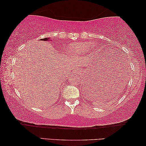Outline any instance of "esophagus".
Instances as JSON below:
<instances>
[{"label": "esophagus", "mask_w": 146, "mask_h": 146, "mask_svg": "<svg viewBox=\"0 0 146 146\" xmlns=\"http://www.w3.org/2000/svg\"><path fill=\"white\" fill-rule=\"evenodd\" d=\"M74 73H77V70H74Z\"/></svg>", "instance_id": "esophagus-1"}]
</instances>
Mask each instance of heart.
I'll return each mask as SVG.
<instances>
[{"instance_id":"heart-1","label":"heart","mask_w":146,"mask_h":146,"mask_svg":"<svg viewBox=\"0 0 146 146\" xmlns=\"http://www.w3.org/2000/svg\"><path fill=\"white\" fill-rule=\"evenodd\" d=\"M88 50V47L86 45H79V46H76L74 49V52H77V53H83V52H86Z\"/></svg>"}]
</instances>
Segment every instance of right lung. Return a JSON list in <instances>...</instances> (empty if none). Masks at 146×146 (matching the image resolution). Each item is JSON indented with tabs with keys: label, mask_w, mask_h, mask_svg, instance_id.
<instances>
[{
	"label": "right lung",
	"mask_w": 146,
	"mask_h": 146,
	"mask_svg": "<svg viewBox=\"0 0 146 146\" xmlns=\"http://www.w3.org/2000/svg\"><path fill=\"white\" fill-rule=\"evenodd\" d=\"M50 39V38H44V39H41L40 40H49Z\"/></svg>",
	"instance_id": "add662e5"
}]
</instances>
